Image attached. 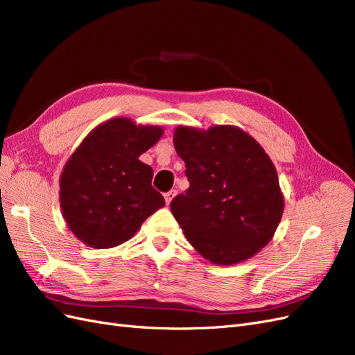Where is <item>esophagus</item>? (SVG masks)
I'll return each instance as SVG.
<instances>
[{"label":"esophagus","mask_w":355,"mask_h":355,"mask_svg":"<svg viewBox=\"0 0 355 355\" xmlns=\"http://www.w3.org/2000/svg\"><path fill=\"white\" fill-rule=\"evenodd\" d=\"M175 196H176V189H171V191L166 192V194H164L166 202H167V204H170V202H171V200H173V197H175Z\"/></svg>","instance_id":"1"}]
</instances>
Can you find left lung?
<instances>
[{
	"label": "left lung",
	"mask_w": 355,
	"mask_h": 355,
	"mask_svg": "<svg viewBox=\"0 0 355 355\" xmlns=\"http://www.w3.org/2000/svg\"><path fill=\"white\" fill-rule=\"evenodd\" d=\"M173 142L189 188L170 209L187 240L211 263L249 259L270 243L284 210L271 158L234 125H179Z\"/></svg>",
	"instance_id": "8db88e82"
}]
</instances>
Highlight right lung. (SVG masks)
I'll list each match as a JSON object with an SVG mask.
<instances>
[{
  "label": "right lung",
  "mask_w": 355,
  "mask_h": 355,
  "mask_svg": "<svg viewBox=\"0 0 355 355\" xmlns=\"http://www.w3.org/2000/svg\"><path fill=\"white\" fill-rule=\"evenodd\" d=\"M161 135L158 125H136L120 116L96 127L75 149L63 167L59 197L63 219L84 244H123L166 206L151 185V166L139 159Z\"/></svg>",
  "instance_id": "right-lung-1"
}]
</instances>
